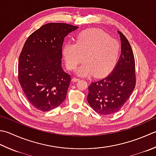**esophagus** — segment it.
Segmentation results:
<instances>
[{
    "label": "esophagus",
    "instance_id": "1",
    "mask_svg": "<svg viewBox=\"0 0 156 156\" xmlns=\"http://www.w3.org/2000/svg\"><path fill=\"white\" fill-rule=\"evenodd\" d=\"M79 80H80V79H79L78 78L74 77V78H72V81H73V82H77V81H78Z\"/></svg>",
    "mask_w": 156,
    "mask_h": 156
}]
</instances>
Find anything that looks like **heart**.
Here are the masks:
<instances>
[{
    "mask_svg": "<svg viewBox=\"0 0 156 156\" xmlns=\"http://www.w3.org/2000/svg\"><path fill=\"white\" fill-rule=\"evenodd\" d=\"M76 42H67L63 47V55L70 69L85 62L77 69V74L88 76L105 74L110 69L120 53V45L114 38L100 29H89L80 32Z\"/></svg>",
    "mask_w": 156,
    "mask_h": 156,
    "instance_id": "b5f03b06",
    "label": "heart"
}]
</instances>
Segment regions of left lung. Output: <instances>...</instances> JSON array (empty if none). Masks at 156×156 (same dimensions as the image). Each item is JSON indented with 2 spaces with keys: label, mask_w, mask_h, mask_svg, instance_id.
Returning <instances> with one entry per match:
<instances>
[{
  "label": "left lung",
  "mask_w": 156,
  "mask_h": 156,
  "mask_svg": "<svg viewBox=\"0 0 156 156\" xmlns=\"http://www.w3.org/2000/svg\"><path fill=\"white\" fill-rule=\"evenodd\" d=\"M121 40V55L111 73L88 87V103L96 112L110 115L122 108L136 85L135 62L129 41L118 31Z\"/></svg>",
  "instance_id": "1"
}]
</instances>
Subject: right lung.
Masks as SVG:
<instances>
[{
  "label": "right lung",
  "mask_w": 156,
  "mask_h": 156,
  "mask_svg": "<svg viewBox=\"0 0 156 156\" xmlns=\"http://www.w3.org/2000/svg\"><path fill=\"white\" fill-rule=\"evenodd\" d=\"M78 27L64 23L44 24L30 35L19 57L18 80L27 100L48 112L65 101L71 76L62 67L64 38Z\"/></svg>",
  "instance_id": "right-lung-1"
}]
</instances>
